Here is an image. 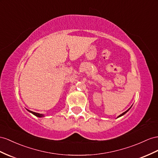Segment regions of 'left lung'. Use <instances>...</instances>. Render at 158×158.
<instances>
[{"label":"left lung","instance_id":"8db88e82","mask_svg":"<svg viewBox=\"0 0 158 158\" xmlns=\"http://www.w3.org/2000/svg\"><path fill=\"white\" fill-rule=\"evenodd\" d=\"M131 107H130V108H129V109H128V110H127L126 111H125V112H123V114H121V115H119V116H118V118H120V117H121V116H123V115H125V114H126V113H127V111H129V110H130V109H131Z\"/></svg>","mask_w":158,"mask_h":158}]
</instances>
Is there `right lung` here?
<instances>
[{
	"mask_svg": "<svg viewBox=\"0 0 158 158\" xmlns=\"http://www.w3.org/2000/svg\"><path fill=\"white\" fill-rule=\"evenodd\" d=\"M28 111H29L30 113H31V114H33L36 117H38V118H43V117H44V115L43 114H38V113H35V112L31 111H29V110H28Z\"/></svg>",
	"mask_w": 158,
	"mask_h": 158,
	"instance_id": "obj_1",
	"label": "right lung"
}]
</instances>
